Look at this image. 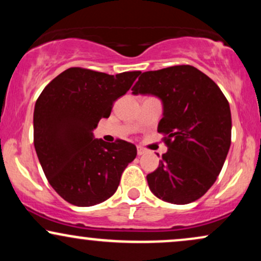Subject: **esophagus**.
<instances>
[{"label": "esophagus", "mask_w": 261, "mask_h": 261, "mask_svg": "<svg viewBox=\"0 0 261 261\" xmlns=\"http://www.w3.org/2000/svg\"><path fill=\"white\" fill-rule=\"evenodd\" d=\"M146 153V149L143 147H141V146H137V154L139 155H142Z\"/></svg>", "instance_id": "34e87169"}]
</instances>
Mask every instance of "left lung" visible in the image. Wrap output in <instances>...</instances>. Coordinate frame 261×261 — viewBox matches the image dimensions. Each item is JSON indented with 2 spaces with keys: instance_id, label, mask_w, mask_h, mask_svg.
Returning <instances> with one entry per match:
<instances>
[{
  "instance_id": "left-lung-1",
  "label": "left lung",
  "mask_w": 261,
  "mask_h": 261,
  "mask_svg": "<svg viewBox=\"0 0 261 261\" xmlns=\"http://www.w3.org/2000/svg\"><path fill=\"white\" fill-rule=\"evenodd\" d=\"M133 94L163 103L158 133L168 151L147 175L151 191L175 205L200 199L216 181L230 146V109L220 87L194 66L179 65L143 72Z\"/></svg>"
}]
</instances>
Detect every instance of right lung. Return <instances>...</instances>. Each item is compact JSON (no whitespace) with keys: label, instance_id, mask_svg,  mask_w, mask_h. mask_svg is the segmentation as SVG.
Segmentation results:
<instances>
[{"label":"right lung","instance_id":"add662e5","mask_svg":"<svg viewBox=\"0 0 261 261\" xmlns=\"http://www.w3.org/2000/svg\"><path fill=\"white\" fill-rule=\"evenodd\" d=\"M140 71L115 76L82 67L60 73L34 108V147L47 181L74 206H93L116 191L136 146L124 140L93 139L101 118L131 88Z\"/></svg>","mask_w":261,"mask_h":261}]
</instances>
